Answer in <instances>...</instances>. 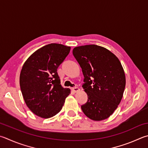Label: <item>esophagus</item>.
I'll use <instances>...</instances> for the list:
<instances>
[{"label":"esophagus","instance_id":"obj_1","mask_svg":"<svg viewBox=\"0 0 148 148\" xmlns=\"http://www.w3.org/2000/svg\"><path fill=\"white\" fill-rule=\"evenodd\" d=\"M72 90H73V91H74V92H79V91L80 90L79 88L78 87H76L72 88Z\"/></svg>","mask_w":148,"mask_h":148}]
</instances>
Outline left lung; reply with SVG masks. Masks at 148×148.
I'll use <instances>...</instances> for the list:
<instances>
[{"mask_svg":"<svg viewBox=\"0 0 148 148\" xmlns=\"http://www.w3.org/2000/svg\"><path fill=\"white\" fill-rule=\"evenodd\" d=\"M73 55L82 69L83 88L88 100L82 106L86 116L94 121L108 119L116 109L125 87V72L116 56L96 45L75 47Z\"/></svg>","mask_w":148,"mask_h":148,"instance_id":"obj_1","label":"left lung"}]
</instances>
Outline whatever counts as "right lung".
<instances>
[{"instance_id":"1","label":"right lung","mask_w":148,"mask_h":148,"mask_svg":"<svg viewBox=\"0 0 148 148\" xmlns=\"http://www.w3.org/2000/svg\"><path fill=\"white\" fill-rule=\"evenodd\" d=\"M71 47L51 43L39 48L27 59L21 69L20 87L29 110L42 119L57 114L71 93L63 88L58 68L70 52Z\"/></svg>"}]
</instances>
